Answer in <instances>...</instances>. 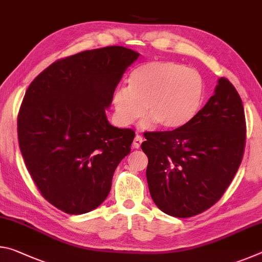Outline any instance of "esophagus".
I'll return each mask as SVG.
<instances>
[{"label":"esophagus","instance_id":"obj_1","mask_svg":"<svg viewBox=\"0 0 262 262\" xmlns=\"http://www.w3.org/2000/svg\"><path fill=\"white\" fill-rule=\"evenodd\" d=\"M142 142H143V137H142L141 135H136L134 137V142H133V147H134L135 149H139L141 147Z\"/></svg>","mask_w":262,"mask_h":262}]
</instances>
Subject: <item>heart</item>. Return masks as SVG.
I'll use <instances>...</instances> for the list:
<instances>
[{"mask_svg":"<svg viewBox=\"0 0 262 262\" xmlns=\"http://www.w3.org/2000/svg\"><path fill=\"white\" fill-rule=\"evenodd\" d=\"M202 97L203 82L198 72L173 61L149 62L132 73L129 85L114 90V119L120 126H129L145 110L149 122L174 129L196 114Z\"/></svg>","mask_w":262,"mask_h":262,"instance_id":"heart-1","label":"heart"}]
</instances>
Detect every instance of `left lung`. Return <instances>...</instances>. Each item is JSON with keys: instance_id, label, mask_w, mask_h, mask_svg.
<instances>
[{"instance_id": "1", "label": "left lung", "mask_w": 262, "mask_h": 262, "mask_svg": "<svg viewBox=\"0 0 262 262\" xmlns=\"http://www.w3.org/2000/svg\"><path fill=\"white\" fill-rule=\"evenodd\" d=\"M147 180L154 202L167 215L186 219L215 205L241 165L246 140L243 101L221 77L214 96L174 130L144 133Z\"/></svg>"}]
</instances>
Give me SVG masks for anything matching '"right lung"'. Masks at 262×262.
<instances>
[{"instance_id":"obj_1","label":"right lung","mask_w":262,"mask_h":262,"mask_svg":"<svg viewBox=\"0 0 262 262\" xmlns=\"http://www.w3.org/2000/svg\"><path fill=\"white\" fill-rule=\"evenodd\" d=\"M139 53L122 46L57 60L35 77L17 118L21 156L46 200L72 215L100 206L135 133L111 125L105 110Z\"/></svg>"}]
</instances>
